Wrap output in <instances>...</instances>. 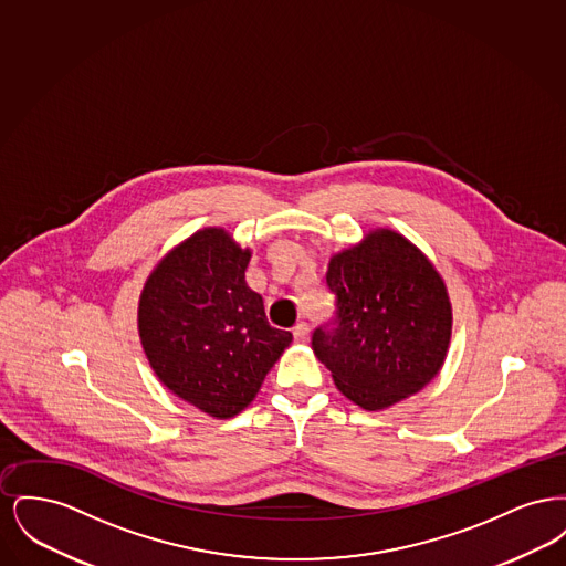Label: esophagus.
I'll return each instance as SVG.
<instances>
[{"label":"esophagus","instance_id":"1","mask_svg":"<svg viewBox=\"0 0 566 566\" xmlns=\"http://www.w3.org/2000/svg\"><path fill=\"white\" fill-rule=\"evenodd\" d=\"M293 335H295L298 344H307V339H310V326H307V323H296L295 328H293Z\"/></svg>","mask_w":566,"mask_h":566}]
</instances>
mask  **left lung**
<instances>
[{
	"label": "left lung",
	"instance_id": "left-lung-1",
	"mask_svg": "<svg viewBox=\"0 0 566 566\" xmlns=\"http://www.w3.org/2000/svg\"><path fill=\"white\" fill-rule=\"evenodd\" d=\"M326 284L337 295L331 331L312 350L352 403L379 411L420 392L446 363L452 303L431 259L395 229L377 227L335 252Z\"/></svg>",
	"mask_w": 566,
	"mask_h": 566
}]
</instances>
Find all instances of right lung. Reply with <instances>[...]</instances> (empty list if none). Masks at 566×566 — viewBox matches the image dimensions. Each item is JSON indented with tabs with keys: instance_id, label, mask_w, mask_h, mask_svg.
Instances as JSON below:
<instances>
[{
	"instance_id": "obj_1",
	"label": "right lung",
	"mask_w": 566,
	"mask_h": 566,
	"mask_svg": "<svg viewBox=\"0 0 566 566\" xmlns=\"http://www.w3.org/2000/svg\"><path fill=\"white\" fill-rule=\"evenodd\" d=\"M252 250L222 227L195 231L150 271L137 333L163 386L227 420L259 395L293 333L273 328L263 296L245 284Z\"/></svg>"
}]
</instances>
